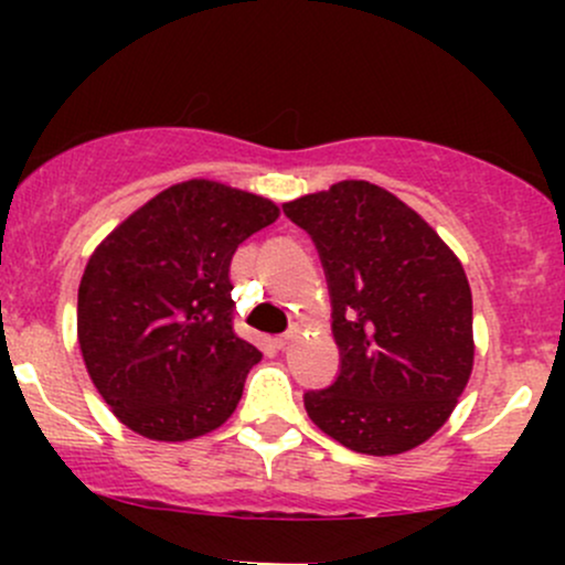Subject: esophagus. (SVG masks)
Instances as JSON below:
<instances>
[{
    "label": "esophagus",
    "instance_id": "esophagus-1",
    "mask_svg": "<svg viewBox=\"0 0 565 565\" xmlns=\"http://www.w3.org/2000/svg\"><path fill=\"white\" fill-rule=\"evenodd\" d=\"M297 337V329H289V332H284V334H278V337H274V345L276 348H287L291 340H295Z\"/></svg>",
    "mask_w": 565,
    "mask_h": 565
}]
</instances>
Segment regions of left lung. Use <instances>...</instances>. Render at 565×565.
<instances>
[{"label":"left lung","instance_id":"1","mask_svg":"<svg viewBox=\"0 0 565 565\" xmlns=\"http://www.w3.org/2000/svg\"><path fill=\"white\" fill-rule=\"evenodd\" d=\"M313 238L332 297L340 374L308 391L327 436L374 457L425 444L472 372V295L462 263L401 199L366 180L284 204Z\"/></svg>","mask_w":565,"mask_h":565}]
</instances>
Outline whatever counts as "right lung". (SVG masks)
<instances>
[{"label":"right lung","mask_w":565,"mask_h":565,"mask_svg":"<svg viewBox=\"0 0 565 565\" xmlns=\"http://www.w3.org/2000/svg\"><path fill=\"white\" fill-rule=\"evenodd\" d=\"M276 217L274 201L188 180L142 204L89 257L79 348L97 393L129 430L188 440L231 417L263 359L233 329L231 260Z\"/></svg>","instance_id":"obj_1"}]
</instances>
